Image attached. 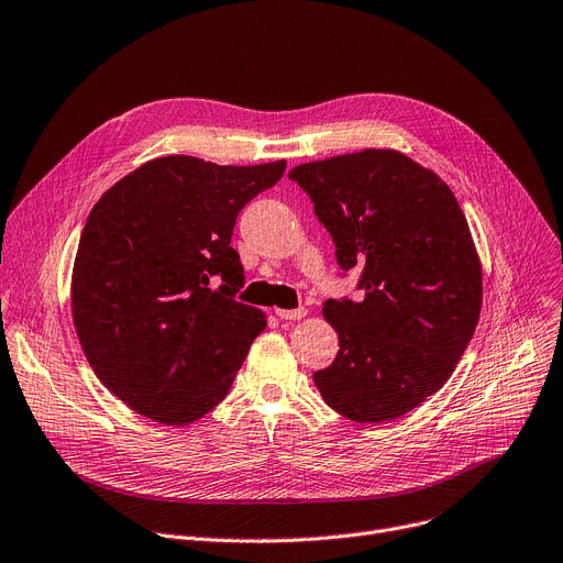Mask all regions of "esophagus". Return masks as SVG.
<instances>
[{
    "instance_id": "34e87169",
    "label": "esophagus",
    "mask_w": 563,
    "mask_h": 563,
    "mask_svg": "<svg viewBox=\"0 0 563 563\" xmlns=\"http://www.w3.org/2000/svg\"><path fill=\"white\" fill-rule=\"evenodd\" d=\"M276 314H278V319H283V321H297V319L306 317L308 310H306V308H297V310H276Z\"/></svg>"
}]
</instances>
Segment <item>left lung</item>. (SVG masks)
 Returning a JSON list of instances; mask_svg holds the SVG:
<instances>
[{"label":"left lung","instance_id":"obj_1","mask_svg":"<svg viewBox=\"0 0 563 563\" xmlns=\"http://www.w3.org/2000/svg\"><path fill=\"white\" fill-rule=\"evenodd\" d=\"M342 272L361 269L358 299H329L340 338L314 386L340 416L390 422L452 376L475 335L482 264L465 214L440 177L397 151L294 166Z\"/></svg>","mask_w":563,"mask_h":563}]
</instances>
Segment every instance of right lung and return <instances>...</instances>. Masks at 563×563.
Returning <instances> with one entry per match:
<instances>
[{
    "mask_svg": "<svg viewBox=\"0 0 563 563\" xmlns=\"http://www.w3.org/2000/svg\"><path fill=\"white\" fill-rule=\"evenodd\" d=\"M285 159L219 166L145 162L91 210L73 269V321L96 376L159 424H189L228 395L262 310L230 246L236 214L274 187Z\"/></svg>",
    "mask_w": 563,
    "mask_h": 563,
    "instance_id": "right-lung-1",
    "label": "right lung"
}]
</instances>
